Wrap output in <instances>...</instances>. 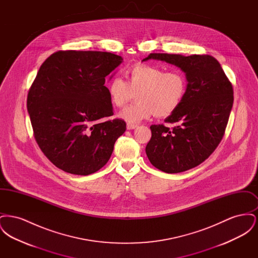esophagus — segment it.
<instances>
[{"label": "esophagus", "mask_w": 258, "mask_h": 258, "mask_svg": "<svg viewBox=\"0 0 258 258\" xmlns=\"http://www.w3.org/2000/svg\"><path fill=\"white\" fill-rule=\"evenodd\" d=\"M136 127H137V124H135V123H127V124H126V128H127L128 131L135 130Z\"/></svg>", "instance_id": "esophagus-1"}]
</instances>
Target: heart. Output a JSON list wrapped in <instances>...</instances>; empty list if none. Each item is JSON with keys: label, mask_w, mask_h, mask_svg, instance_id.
<instances>
[{"label": "heart", "mask_w": 258, "mask_h": 258, "mask_svg": "<svg viewBox=\"0 0 258 258\" xmlns=\"http://www.w3.org/2000/svg\"><path fill=\"white\" fill-rule=\"evenodd\" d=\"M127 81L114 76L107 85L111 102L123 107L135 98L137 101L119 113L128 123H139L155 115L164 118L172 115L184 100L187 82L181 72H166L164 69L139 63L127 73Z\"/></svg>", "instance_id": "b5f03b06"}]
</instances>
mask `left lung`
Returning a JSON list of instances; mask_svg holds the SVG:
<instances>
[{
  "label": "left lung",
  "instance_id": "left-lung-1",
  "mask_svg": "<svg viewBox=\"0 0 258 258\" xmlns=\"http://www.w3.org/2000/svg\"><path fill=\"white\" fill-rule=\"evenodd\" d=\"M152 59L180 68L187 88L180 107L165 119L177 125L150 126L148 159L165 173L186 171L208 159L220 144L233 105V88L221 63L210 55L151 53L142 61Z\"/></svg>",
  "mask_w": 258,
  "mask_h": 258
}]
</instances>
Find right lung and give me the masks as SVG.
Wrapping results in <instances>:
<instances>
[{"label": "right lung", "instance_id": "right-lung-1", "mask_svg": "<svg viewBox=\"0 0 258 258\" xmlns=\"http://www.w3.org/2000/svg\"><path fill=\"white\" fill-rule=\"evenodd\" d=\"M122 62L109 52L68 50L52 54L39 68L27 109L38 146L58 168L86 176L110 159L125 123H101L113 115L104 84Z\"/></svg>", "mask_w": 258, "mask_h": 258}]
</instances>
